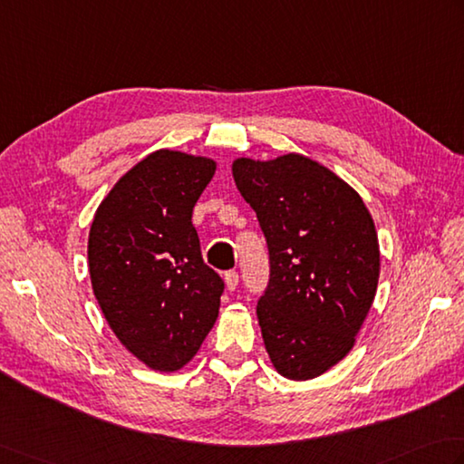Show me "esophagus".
I'll list each match as a JSON object with an SVG mask.
<instances>
[{
    "label": "esophagus",
    "mask_w": 464,
    "mask_h": 464,
    "mask_svg": "<svg viewBox=\"0 0 464 464\" xmlns=\"http://www.w3.org/2000/svg\"><path fill=\"white\" fill-rule=\"evenodd\" d=\"M237 284H239V274L235 269H231V271H227L225 274V285H227V289H229V292H233L235 287H237Z\"/></svg>",
    "instance_id": "obj_1"
}]
</instances>
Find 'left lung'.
<instances>
[{
    "label": "left lung",
    "instance_id": "left-lung-1",
    "mask_svg": "<svg viewBox=\"0 0 464 464\" xmlns=\"http://www.w3.org/2000/svg\"><path fill=\"white\" fill-rule=\"evenodd\" d=\"M231 170L269 247L257 320L271 364L289 380L322 376L348 356L374 304V219L346 180L304 154L241 157Z\"/></svg>",
    "mask_w": 464,
    "mask_h": 464
}]
</instances>
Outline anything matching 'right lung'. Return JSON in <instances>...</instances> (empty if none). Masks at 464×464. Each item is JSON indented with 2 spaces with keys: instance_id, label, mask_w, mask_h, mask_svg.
<instances>
[{
  "instance_id": "obj_1",
  "label": "right lung",
  "mask_w": 464,
  "mask_h": 464,
  "mask_svg": "<svg viewBox=\"0 0 464 464\" xmlns=\"http://www.w3.org/2000/svg\"><path fill=\"white\" fill-rule=\"evenodd\" d=\"M217 162L160 149L126 170L88 235L92 292L118 342L154 372L185 368L217 322L223 281L205 266L193 207Z\"/></svg>"
}]
</instances>
